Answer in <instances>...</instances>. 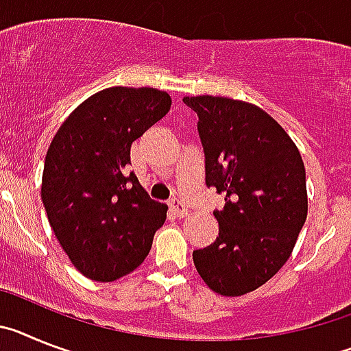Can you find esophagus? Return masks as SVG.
Here are the masks:
<instances>
[{"label":"esophagus","instance_id":"esophagus-1","mask_svg":"<svg viewBox=\"0 0 351 351\" xmlns=\"http://www.w3.org/2000/svg\"><path fill=\"white\" fill-rule=\"evenodd\" d=\"M169 206H171V210L176 213V215H178V217H187V215H189L187 206H185L180 199H171Z\"/></svg>","mask_w":351,"mask_h":351}]
</instances>
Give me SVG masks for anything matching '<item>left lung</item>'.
Instances as JSON below:
<instances>
[{
	"instance_id": "left-lung-1",
	"label": "left lung",
	"mask_w": 351,
	"mask_h": 351,
	"mask_svg": "<svg viewBox=\"0 0 351 351\" xmlns=\"http://www.w3.org/2000/svg\"><path fill=\"white\" fill-rule=\"evenodd\" d=\"M197 114L205 182L224 194L219 237L193 252L210 289L240 297L272 279L293 251L307 217L300 152L270 114L226 97H185Z\"/></svg>"
}]
</instances>
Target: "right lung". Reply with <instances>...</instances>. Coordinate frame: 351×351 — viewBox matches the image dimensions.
<instances>
[{
    "label": "right lung",
    "instance_id": "1",
    "mask_svg": "<svg viewBox=\"0 0 351 351\" xmlns=\"http://www.w3.org/2000/svg\"><path fill=\"white\" fill-rule=\"evenodd\" d=\"M171 108L155 88L112 86L63 121L45 155L42 201L58 242L79 272L117 281L145 261L167 206L127 175L130 145Z\"/></svg>",
    "mask_w": 351,
    "mask_h": 351
}]
</instances>
